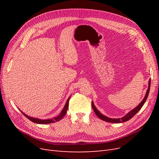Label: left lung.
I'll return each instance as SVG.
<instances>
[{
  "instance_id": "left-lung-1",
  "label": "left lung",
  "mask_w": 159,
  "mask_h": 159,
  "mask_svg": "<svg viewBox=\"0 0 159 159\" xmlns=\"http://www.w3.org/2000/svg\"><path fill=\"white\" fill-rule=\"evenodd\" d=\"M150 86H151V80H149L148 81V89L147 91V93H146V95H145V98L143 99V100L142 101V102H141V103L139 104L137 107H136L134 109H133L132 111H131L129 112L125 116L123 117L121 119H111V118H109L107 117H105L103 115H102V113H100L99 112V111L95 108V105L93 104V103L92 102L91 103V105H92V107H93V109L95 113L97 115V116L100 119L103 120V121H107V122H109V123H122V122H125V121H129V119H131L134 115H135L139 110H140L143 105H144V103H145L146 100L148 98V93H149V91H150Z\"/></svg>"
}]
</instances>
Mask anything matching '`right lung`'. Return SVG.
<instances>
[{"mask_svg":"<svg viewBox=\"0 0 159 159\" xmlns=\"http://www.w3.org/2000/svg\"><path fill=\"white\" fill-rule=\"evenodd\" d=\"M70 98H69L68 99V100H67V102L65 105V106L63 109V110L61 111V113L60 114V115H58V116L56 117H54L52 119H46V120H42V119H36V118H33V117H29L28 116V115H26V114H25L24 113H22V114L25 115V116L26 117H27L28 119L30 120L31 121L34 122V123H38V124H48V123H55L56 121H59L60 120H61L62 118H63L65 115L66 114V112H67V110H68V106H69V100H70Z\"/></svg>","mask_w":159,"mask_h":159,"instance_id":"obj_1","label":"right lung"}]
</instances>
